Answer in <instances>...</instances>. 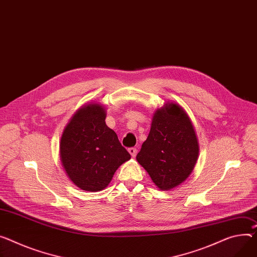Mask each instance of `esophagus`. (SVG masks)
Wrapping results in <instances>:
<instances>
[{"instance_id":"esophagus-1","label":"esophagus","mask_w":257,"mask_h":257,"mask_svg":"<svg viewBox=\"0 0 257 257\" xmlns=\"http://www.w3.org/2000/svg\"><path fill=\"white\" fill-rule=\"evenodd\" d=\"M128 153L131 154L132 157H136V155H137V149L134 148V147H131V148H128Z\"/></svg>"}]
</instances>
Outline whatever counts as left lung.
<instances>
[{"label": "left lung", "mask_w": 257, "mask_h": 257, "mask_svg": "<svg viewBox=\"0 0 257 257\" xmlns=\"http://www.w3.org/2000/svg\"><path fill=\"white\" fill-rule=\"evenodd\" d=\"M199 156V143L190 118L181 106L167 103L153 114L151 128L137 161L162 190L185 181Z\"/></svg>", "instance_id": "8db88e82"}]
</instances>
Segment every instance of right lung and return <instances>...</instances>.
Masks as SVG:
<instances>
[{
	"mask_svg": "<svg viewBox=\"0 0 257 257\" xmlns=\"http://www.w3.org/2000/svg\"><path fill=\"white\" fill-rule=\"evenodd\" d=\"M105 119L104 106L87 104L74 114L61 139L62 165L70 180L86 191L106 188L116 170L131 160Z\"/></svg>",
	"mask_w": 257,
	"mask_h": 257,
	"instance_id": "right-lung-1",
	"label": "right lung"
}]
</instances>
